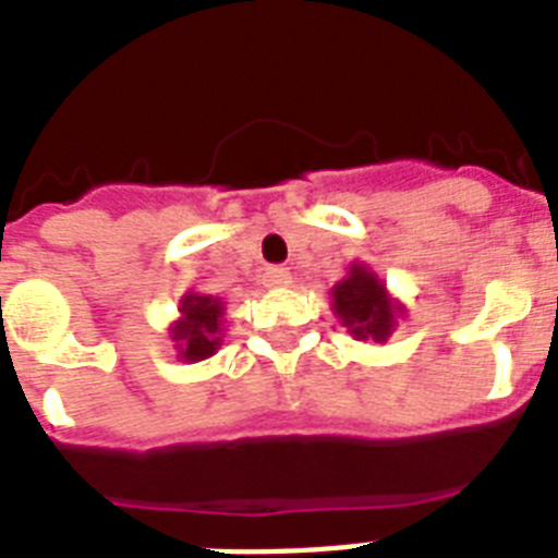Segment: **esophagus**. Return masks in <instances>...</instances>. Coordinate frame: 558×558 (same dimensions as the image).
<instances>
[{
    "instance_id": "34e87169",
    "label": "esophagus",
    "mask_w": 558,
    "mask_h": 558,
    "mask_svg": "<svg viewBox=\"0 0 558 558\" xmlns=\"http://www.w3.org/2000/svg\"><path fill=\"white\" fill-rule=\"evenodd\" d=\"M264 280L266 287H287L289 280H292V275H289V269H283V266H269V269L264 271Z\"/></svg>"
}]
</instances>
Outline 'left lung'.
Returning a JSON list of instances; mask_svg holds the SVG:
<instances>
[{
  "instance_id": "8db88e82",
  "label": "left lung",
  "mask_w": 558,
  "mask_h": 558,
  "mask_svg": "<svg viewBox=\"0 0 558 558\" xmlns=\"http://www.w3.org/2000/svg\"><path fill=\"white\" fill-rule=\"evenodd\" d=\"M332 301L338 318L357 338L387 341L389 329L396 326V306L389 303L381 280L364 266H352L350 278L332 289Z\"/></svg>"
}]
</instances>
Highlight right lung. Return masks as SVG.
<instances>
[{
    "label": "right lung",
    "mask_w": 558,
    "mask_h": 558,
    "mask_svg": "<svg viewBox=\"0 0 558 558\" xmlns=\"http://www.w3.org/2000/svg\"><path fill=\"white\" fill-rule=\"evenodd\" d=\"M183 318L174 326V338L180 357L185 361H203V357L215 355L220 347V318H223V306L217 298L208 294H185L183 298Z\"/></svg>",
    "instance_id": "1"
}]
</instances>
